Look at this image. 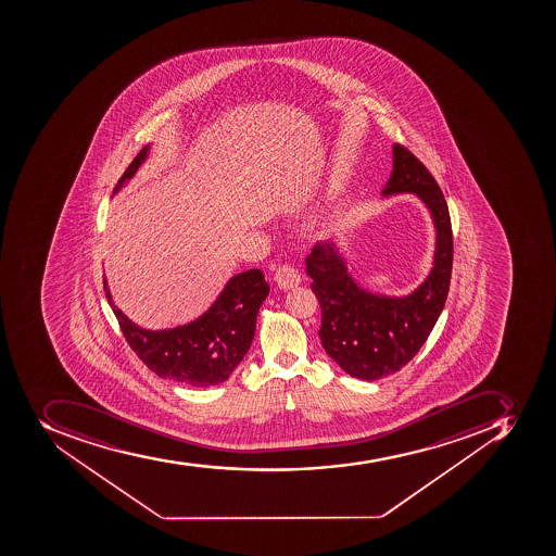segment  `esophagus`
Listing matches in <instances>:
<instances>
[{
  "label": "esophagus",
  "instance_id": "1",
  "mask_svg": "<svg viewBox=\"0 0 556 556\" xmlns=\"http://www.w3.org/2000/svg\"><path fill=\"white\" fill-rule=\"evenodd\" d=\"M275 281L280 289H294V287H298V285L301 283V273H299L294 266L283 264V266L276 269Z\"/></svg>",
  "mask_w": 556,
  "mask_h": 556
}]
</instances>
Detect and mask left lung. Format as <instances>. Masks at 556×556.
Listing matches in <instances>:
<instances>
[{"mask_svg": "<svg viewBox=\"0 0 556 556\" xmlns=\"http://www.w3.org/2000/svg\"><path fill=\"white\" fill-rule=\"evenodd\" d=\"M392 152V175L381 194H415L429 210L435 229L429 276L412 294H375L353 280L334 241L315 244L306 257L312 290L321 307V346L346 375L364 381L397 372L420 352L443 312L452 280L453 235L446 199L409 150L395 143Z\"/></svg>", "mask_w": 556, "mask_h": 556, "instance_id": "8db88e82", "label": "left lung"}]
</instances>
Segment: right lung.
<instances>
[{"instance_id": "1", "label": "right lung", "mask_w": 556, "mask_h": 556, "mask_svg": "<svg viewBox=\"0 0 556 556\" xmlns=\"http://www.w3.org/2000/svg\"><path fill=\"white\" fill-rule=\"evenodd\" d=\"M149 152L150 144H147L132 159L113 194L135 177ZM103 287L124 338L144 366L154 370L159 378L173 379L195 389L224 383L232 375L250 350L258 307L269 294L264 275L258 269H249L232 276L208 312L195 320L173 329L149 330L136 326L115 306L106 280Z\"/></svg>"}]
</instances>
